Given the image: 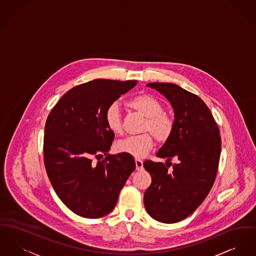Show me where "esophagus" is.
<instances>
[{
  "label": "esophagus",
  "instance_id": "obj_1",
  "mask_svg": "<svg viewBox=\"0 0 256 256\" xmlns=\"http://www.w3.org/2000/svg\"><path fill=\"white\" fill-rule=\"evenodd\" d=\"M136 167L137 171L143 170V162L140 160H136Z\"/></svg>",
  "mask_w": 256,
  "mask_h": 256
}]
</instances>
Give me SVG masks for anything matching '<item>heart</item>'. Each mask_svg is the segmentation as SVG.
<instances>
[{
	"label": "heart",
	"instance_id": "heart-1",
	"mask_svg": "<svg viewBox=\"0 0 256 256\" xmlns=\"http://www.w3.org/2000/svg\"><path fill=\"white\" fill-rule=\"evenodd\" d=\"M128 106L146 117L140 136H130L115 143V150L134 158H143L154 145V138L158 144L166 143L174 132V120L164 113V106L149 94H140L128 102ZM106 126L114 134L122 130V122L118 104H112L106 111ZM150 134H149L148 132Z\"/></svg>",
	"mask_w": 256,
	"mask_h": 256
}]
</instances>
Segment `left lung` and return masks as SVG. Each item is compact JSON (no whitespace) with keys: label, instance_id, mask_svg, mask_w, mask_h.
Segmentation results:
<instances>
[{"label":"left lung","instance_id":"left-lung-1","mask_svg":"<svg viewBox=\"0 0 256 256\" xmlns=\"http://www.w3.org/2000/svg\"><path fill=\"white\" fill-rule=\"evenodd\" d=\"M174 109V132L158 152L162 162H145L152 184L144 194L150 216L175 224L192 214L210 192L220 162L222 140L208 106L194 94L173 83H149ZM178 162L170 172L166 164Z\"/></svg>","mask_w":256,"mask_h":256}]
</instances>
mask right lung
<instances>
[{
    "mask_svg": "<svg viewBox=\"0 0 256 256\" xmlns=\"http://www.w3.org/2000/svg\"><path fill=\"white\" fill-rule=\"evenodd\" d=\"M136 84V80L96 79L78 85L60 98L47 117L46 172L57 196L80 216L108 214L136 169L130 156L108 154L114 134L107 128L104 115ZM94 158L96 162H92Z\"/></svg>",
    "mask_w": 256,
    "mask_h": 256,
    "instance_id": "add662e5",
    "label": "right lung"
}]
</instances>
